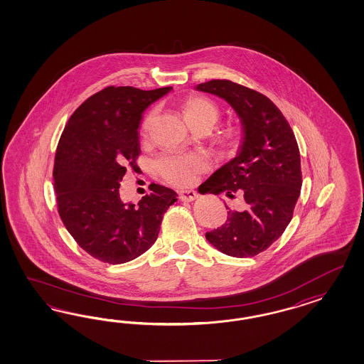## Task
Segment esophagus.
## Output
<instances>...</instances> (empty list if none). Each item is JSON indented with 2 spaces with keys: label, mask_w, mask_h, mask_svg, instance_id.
<instances>
[{
  "label": "esophagus",
  "mask_w": 364,
  "mask_h": 364,
  "mask_svg": "<svg viewBox=\"0 0 364 364\" xmlns=\"http://www.w3.org/2000/svg\"><path fill=\"white\" fill-rule=\"evenodd\" d=\"M198 198V192H195V191H180V193H178V198L181 200V201H193V200H196Z\"/></svg>",
  "instance_id": "obj_1"
}]
</instances>
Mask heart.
Wrapping results in <instances>:
<instances>
[{
	"label": "heart",
	"instance_id": "1",
	"mask_svg": "<svg viewBox=\"0 0 364 364\" xmlns=\"http://www.w3.org/2000/svg\"><path fill=\"white\" fill-rule=\"evenodd\" d=\"M184 114L188 122L195 119H207L212 124L218 120V107L204 97H189L184 102ZM156 113L151 112L143 122L144 132H149L154 125ZM156 169L159 175L168 183L187 187L198 181V175L207 171L208 163L204 156L198 154H166L156 160Z\"/></svg>",
	"mask_w": 364,
	"mask_h": 364
}]
</instances>
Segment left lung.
Masks as SVG:
<instances>
[{
	"mask_svg": "<svg viewBox=\"0 0 364 364\" xmlns=\"http://www.w3.org/2000/svg\"><path fill=\"white\" fill-rule=\"evenodd\" d=\"M195 89L225 100L239 116L242 133L237 154L215 171L204 186L213 195H242L247 210H228L225 223L207 232L205 237L228 256L260 254L282 236L300 195L295 134L275 104L256 90L230 80H210Z\"/></svg>",
	"mask_w": 364,
	"mask_h": 364,
	"instance_id": "obj_1",
	"label": "left lung"
}]
</instances>
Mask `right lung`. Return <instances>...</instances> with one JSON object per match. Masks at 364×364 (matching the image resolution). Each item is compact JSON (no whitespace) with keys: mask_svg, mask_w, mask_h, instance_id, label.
<instances>
[{"mask_svg":"<svg viewBox=\"0 0 364 364\" xmlns=\"http://www.w3.org/2000/svg\"><path fill=\"white\" fill-rule=\"evenodd\" d=\"M171 89H102L75 110L58 141L53 178L60 218L78 245L104 263L122 264L148 251L177 200L160 184H151L137 204L124 203L119 192L140 154L144 110Z\"/></svg>","mask_w":364,"mask_h":364,"instance_id":"1","label":"right lung"}]
</instances>
